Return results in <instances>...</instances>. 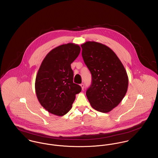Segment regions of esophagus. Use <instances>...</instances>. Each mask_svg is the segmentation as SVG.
I'll return each instance as SVG.
<instances>
[{"instance_id": "1", "label": "esophagus", "mask_w": 158, "mask_h": 158, "mask_svg": "<svg viewBox=\"0 0 158 158\" xmlns=\"http://www.w3.org/2000/svg\"><path fill=\"white\" fill-rule=\"evenodd\" d=\"M81 89H82V90H83L84 89V88H85V85L83 84V83H82V84H81Z\"/></svg>"}]
</instances>
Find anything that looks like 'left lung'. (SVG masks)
I'll list each match as a JSON object with an SVG mask.
<instances>
[{
	"instance_id": "obj_1",
	"label": "left lung",
	"mask_w": 158,
	"mask_h": 158,
	"mask_svg": "<svg viewBox=\"0 0 158 158\" xmlns=\"http://www.w3.org/2000/svg\"><path fill=\"white\" fill-rule=\"evenodd\" d=\"M82 57L92 75V82L86 94L91 106L108 113L125 97L128 78L123 65L113 50L94 41L81 44Z\"/></svg>"
}]
</instances>
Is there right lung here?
Returning <instances> with one entry per match:
<instances>
[{"mask_svg":"<svg viewBox=\"0 0 158 158\" xmlns=\"http://www.w3.org/2000/svg\"><path fill=\"white\" fill-rule=\"evenodd\" d=\"M80 47L73 43L60 45L45 56L38 70L35 90L40 104L49 113L63 116L70 110L80 85L73 82L70 64L78 57Z\"/></svg>","mask_w":158,"mask_h":158,"instance_id":"1","label":"right lung"}]
</instances>
